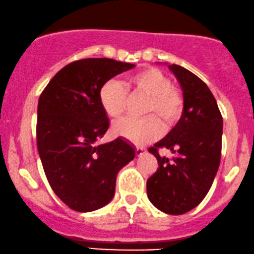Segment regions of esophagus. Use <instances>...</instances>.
<instances>
[{
	"label": "esophagus",
	"mask_w": 254,
	"mask_h": 254,
	"mask_svg": "<svg viewBox=\"0 0 254 254\" xmlns=\"http://www.w3.org/2000/svg\"><path fill=\"white\" fill-rule=\"evenodd\" d=\"M146 152V148H144V147H136L135 148V154L138 157H140V156H142V154H144Z\"/></svg>",
	"instance_id": "34e87169"
}]
</instances>
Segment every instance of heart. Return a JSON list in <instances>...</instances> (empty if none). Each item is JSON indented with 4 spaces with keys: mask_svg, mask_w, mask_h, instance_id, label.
Masks as SVG:
<instances>
[{
    "mask_svg": "<svg viewBox=\"0 0 254 254\" xmlns=\"http://www.w3.org/2000/svg\"><path fill=\"white\" fill-rule=\"evenodd\" d=\"M128 91L147 96L145 113L157 114L164 125L169 126L180 118L183 107L181 92L174 88L171 80L156 67H147L129 76L125 83L110 79L100 90V102L110 118H119L126 109ZM162 130L156 116L144 119L124 118L113 125L115 135L133 142L144 144L157 138Z\"/></svg>",
    "mask_w": 254,
    "mask_h": 254,
    "instance_id": "b5f03b06",
    "label": "heart"
}]
</instances>
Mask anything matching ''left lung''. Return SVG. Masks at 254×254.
Here are the masks:
<instances>
[{"label":"left lung","mask_w":254,"mask_h":254,"mask_svg":"<svg viewBox=\"0 0 254 254\" xmlns=\"http://www.w3.org/2000/svg\"><path fill=\"white\" fill-rule=\"evenodd\" d=\"M183 90V113L168 135L148 148L159 168L147 180V196L166 214L182 215L201 203L209 191L221 159V113L207 84L180 65H169ZM175 156L160 157L158 148Z\"/></svg>","instance_id":"left-lung-1"}]
</instances>
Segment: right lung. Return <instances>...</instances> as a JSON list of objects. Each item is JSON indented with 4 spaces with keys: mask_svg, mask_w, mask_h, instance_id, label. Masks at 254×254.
<instances>
[{
    "mask_svg": "<svg viewBox=\"0 0 254 254\" xmlns=\"http://www.w3.org/2000/svg\"><path fill=\"white\" fill-rule=\"evenodd\" d=\"M134 66L109 58L80 59L58 71L41 92L39 156L52 190L71 209L86 213L108 204L118 172L135 157L133 146L122 138L96 145L109 128L101 88Z\"/></svg>",
    "mask_w": 254,
    "mask_h": 254,
    "instance_id": "1",
    "label": "right lung"
}]
</instances>
